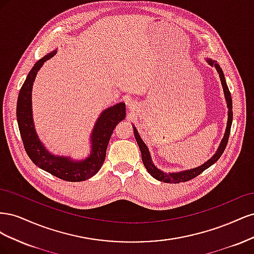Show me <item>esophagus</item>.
I'll list each match as a JSON object with an SVG mask.
<instances>
[{
	"mask_svg": "<svg viewBox=\"0 0 254 254\" xmlns=\"http://www.w3.org/2000/svg\"><path fill=\"white\" fill-rule=\"evenodd\" d=\"M130 105H131V104H130Z\"/></svg>",
	"mask_w": 254,
	"mask_h": 254,
	"instance_id": "obj_1",
	"label": "esophagus"
}]
</instances>
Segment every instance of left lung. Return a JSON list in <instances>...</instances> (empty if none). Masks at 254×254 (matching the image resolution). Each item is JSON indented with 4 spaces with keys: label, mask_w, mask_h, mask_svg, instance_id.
Returning <instances> with one entry per match:
<instances>
[{
    "label": "left lung",
    "mask_w": 254,
    "mask_h": 254,
    "mask_svg": "<svg viewBox=\"0 0 254 254\" xmlns=\"http://www.w3.org/2000/svg\"><path fill=\"white\" fill-rule=\"evenodd\" d=\"M207 63H209L211 65H215V67H216V70H217V72L219 74L220 80H221L222 88H224V93H225V97H226L227 105H228V108H229L227 129H226V132H225V135H224V139H222V141H221V143L219 145V147H218L216 153H215V155L209 161H207V162H205L201 166H198V167L194 168V170H189V171H184V172H180V173L165 174L163 172H161L160 170H158V168L155 165H153L147 146L145 145V143L141 139V136L139 135V133H137L136 128L133 127L135 140H136V143H137V145H139L140 150H141L143 164H144L146 170H147V172L153 177V178H156L159 181H163V182H166V183H179V182H186V181L194 179L195 177H197L198 175H200L203 171L206 170V168H209L212 164H214L215 162H216V161L221 157L222 152L225 151V149L227 147L229 135H230V130H231V125H232V119H233L232 97H231V93H230V91H229V88L227 86L224 72H222L220 66L216 63H215L214 60H211V59L207 60Z\"/></svg>",
    "instance_id": "8db88e82"
}]
</instances>
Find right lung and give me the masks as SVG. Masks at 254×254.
<instances>
[{"instance_id": "add662e5", "label": "right lung", "mask_w": 254, "mask_h": 254, "mask_svg": "<svg viewBox=\"0 0 254 254\" xmlns=\"http://www.w3.org/2000/svg\"><path fill=\"white\" fill-rule=\"evenodd\" d=\"M56 54V51L38 60L29 71L27 77L20 90L17 103V120L21 139L24 149L30 160L43 171L59 179L71 182H79L93 177L104 164L106 150L113 130L119 123L125 119L126 105L117 104L106 109L99 118L92 132V150L90 157L81 161H73L66 157L53 156L43 147L35 131L32 117V86L35 77L44 64Z\"/></svg>"}]
</instances>
